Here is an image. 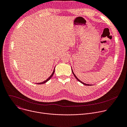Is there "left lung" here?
<instances>
[{
    "mask_svg": "<svg viewBox=\"0 0 127 127\" xmlns=\"http://www.w3.org/2000/svg\"><path fill=\"white\" fill-rule=\"evenodd\" d=\"M72 73H73V75H74V76H75V77L76 78V79L78 81H79V82H80L81 83H82L83 84H84V85H88V86H89V85H90V84H86V83H83V82H82V81H81L76 76V75H75V74L74 73V72H73V70H72Z\"/></svg>",
    "mask_w": 127,
    "mask_h": 127,
    "instance_id": "obj_1",
    "label": "left lung"
}]
</instances>
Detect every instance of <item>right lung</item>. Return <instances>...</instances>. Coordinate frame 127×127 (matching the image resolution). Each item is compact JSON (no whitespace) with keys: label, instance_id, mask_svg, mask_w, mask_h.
Listing matches in <instances>:
<instances>
[{"label":"right lung","instance_id":"add662e5","mask_svg":"<svg viewBox=\"0 0 127 127\" xmlns=\"http://www.w3.org/2000/svg\"><path fill=\"white\" fill-rule=\"evenodd\" d=\"M54 72H55V68H54V70H53V73H52V74L51 75V76L46 80H45V81H44V82H41V83H37L38 84H44V83H46V82H47L48 80H49L50 79H51V78L52 77V76L53 75V74H54Z\"/></svg>","mask_w":127,"mask_h":127}]
</instances>
